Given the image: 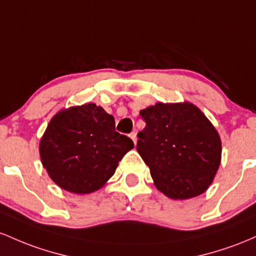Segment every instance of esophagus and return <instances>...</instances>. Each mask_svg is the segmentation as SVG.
Listing matches in <instances>:
<instances>
[{
  "label": "esophagus",
  "instance_id": "obj_1",
  "mask_svg": "<svg viewBox=\"0 0 256 256\" xmlns=\"http://www.w3.org/2000/svg\"><path fill=\"white\" fill-rule=\"evenodd\" d=\"M129 136H130V139L133 140L134 144H136V132H132V133L129 134Z\"/></svg>",
  "mask_w": 256,
  "mask_h": 256
}]
</instances>
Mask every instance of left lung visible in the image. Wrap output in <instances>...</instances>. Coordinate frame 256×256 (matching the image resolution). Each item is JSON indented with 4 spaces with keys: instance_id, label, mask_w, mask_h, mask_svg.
I'll use <instances>...</instances> for the list:
<instances>
[{
    "instance_id": "obj_1",
    "label": "left lung",
    "mask_w": 256,
    "mask_h": 256,
    "mask_svg": "<svg viewBox=\"0 0 256 256\" xmlns=\"http://www.w3.org/2000/svg\"><path fill=\"white\" fill-rule=\"evenodd\" d=\"M140 116L146 126L138 133L136 150L156 188L173 200L203 194L220 166L221 142L214 126L190 102H157Z\"/></svg>"
}]
</instances>
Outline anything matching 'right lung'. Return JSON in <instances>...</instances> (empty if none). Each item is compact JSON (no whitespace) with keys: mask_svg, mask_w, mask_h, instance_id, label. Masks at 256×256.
I'll use <instances>...</instances> for the list:
<instances>
[{"mask_svg":"<svg viewBox=\"0 0 256 256\" xmlns=\"http://www.w3.org/2000/svg\"><path fill=\"white\" fill-rule=\"evenodd\" d=\"M134 142L114 130V118L96 104L74 106L50 120L40 144L54 182L74 194L99 190Z\"/></svg>","mask_w":256,"mask_h":256,"instance_id":"right-lung-1","label":"right lung"}]
</instances>
